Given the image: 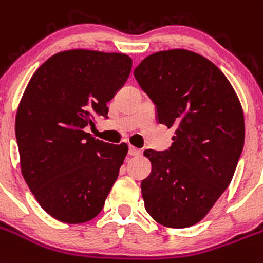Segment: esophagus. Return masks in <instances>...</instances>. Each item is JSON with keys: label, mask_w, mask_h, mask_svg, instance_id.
Returning <instances> with one entry per match:
<instances>
[{"label": "esophagus", "mask_w": 263, "mask_h": 263, "mask_svg": "<svg viewBox=\"0 0 263 263\" xmlns=\"http://www.w3.org/2000/svg\"><path fill=\"white\" fill-rule=\"evenodd\" d=\"M128 155L129 156H139V155H141V151L138 149V148H135V147H129L128 149Z\"/></svg>", "instance_id": "1"}]
</instances>
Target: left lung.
Listing matches in <instances>:
<instances>
[{"mask_svg":"<svg viewBox=\"0 0 263 263\" xmlns=\"http://www.w3.org/2000/svg\"><path fill=\"white\" fill-rule=\"evenodd\" d=\"M134 75L160 124L176 129L170 149L144 151L152 164L141 181L145 211L166 228H189L232 181L245 141L241 103L220 68L189 50L151 54Z\"/></svg>","mask_w":263,"mask_h":263,"instance_id":"left-lung-1","label":"left lung"}]
</instances>
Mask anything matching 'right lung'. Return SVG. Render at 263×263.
Wrapping results in <instances>:
<instances>
[{"label":"right lung","mask_w":263,"mask_h":263,"mask_svg":"<svg viewBox=\"0 0 263 263\" xmlns=\"http://www.w3.org/2000/svg\"><path fill=\"white\" fill-rule=\"evenodd\" d=\"M132 67L125 54L67 50L31 77L15 116L21 172L38 204L55 220L82 223L103 209L128 145L108 144L84 127L107 118V103Z\"/></svg>","instance_id":"1"}]
</instances>
